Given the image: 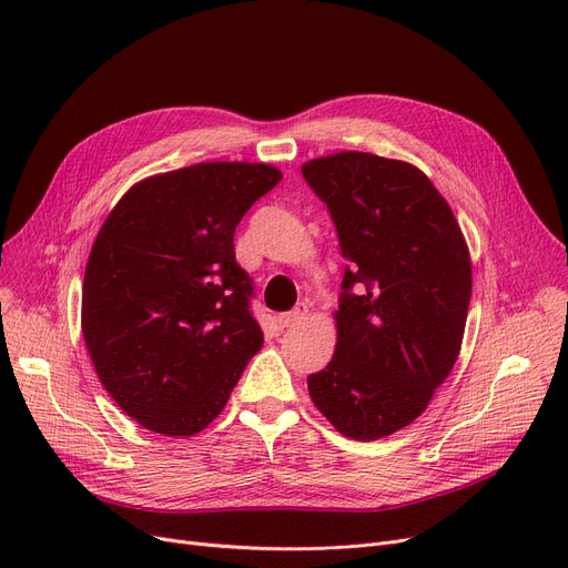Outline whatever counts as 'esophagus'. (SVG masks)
I'll list each match as a JSON object with an SVG mask.
<instances>
[{
  "label": "esophagus",
  "mask_w": 568,
  "mask_h": 568,
  "mask_svg": "<svg viewBox=\"0 0 568 568\" xmlns=\"http://www.w3.org/2000/svg\"><path fill=\"white\" fill-rule=\"evenodd\" d=\"M308 315V311H306V306H296L294 311H290V313H283V315H278V326L281 329H290V326H294V324H300L304 317Z\"/></svg>",
  "instance_id": "obj_1"
}]
</instances>
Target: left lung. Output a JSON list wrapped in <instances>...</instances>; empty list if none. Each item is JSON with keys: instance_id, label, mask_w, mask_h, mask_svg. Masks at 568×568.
Returning <instances> with one entry per match:
<instances>
[{"instance_id": "obj_1", "label": "left lung", "mask_w": 568, "mask_h": 568, "mask_svg": "<svg viewBox=\"0 0 568 568\" xmlns=\"http://www.w3.org/2000/svg\"><path fill=\"white\" fill-rule=\"evenodd\" d=\"M302 172L347 260L336 352L308 375V392L345 437L371 442L412 424L452 373L471 296L469 251L419 168L341 152Z\"/></svg>"}]
</instances>
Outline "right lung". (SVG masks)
<instances>
[{"label":"right lung","instance_id":"right-lung-1","mask_svg":"<svg viewBox=\"0 0 568 568\" xmlns=\"http://www.w3.org/2000/svg\"><path fill=\"white\" fill-rule=\"evenodd\" d=\"M281 176L264 163H197L144 179L105 219L84 268L82 336L140 426L200 433L262 347L234 230Z\"/></svg>","mask_w":568,"mask_h":568}]
</instances>
